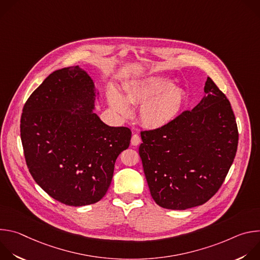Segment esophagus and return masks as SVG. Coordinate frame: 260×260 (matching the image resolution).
<instances>
[{"label": "esophagus", "instance_id": "1", "mask_svg": "<svg viewBox=\"0 0 260 260\" xmlns=\"http://www.w3.org/2000/svg\"><path fill=\"white\" fill-rule=\"evenodd\" d=\"M131 143H132V145H134V146H138V145L141 143V137H140L138 134H134L133 137H132Z\"/></svg>", "mask_w": 260, "mask_h": 260}]
</instances>
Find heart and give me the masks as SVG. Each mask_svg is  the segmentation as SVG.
Wrapping results in <instances>:
<instances>
[{
    "mask_svg": "<svg viewBox=\"0 0 260 260\" xmlns=\"http://www.w3.org/2000/svg\"><path fill=\"white\" fill-rule=\"evenodd\" d=\"M125 99L131 104L142 105L140 119L146 126L160 127L179 114L184 105L185 92L181 87L172 85L171 79L152 76L135 82L125 90ZM109 102L118 114L131 115L129 105L118 92L110 91Z\"/></svg>",
    "mask_w": 260,
    "mask_h": 260,
    "instance_id": "1",
    "label": "heart"
}]
</instances>
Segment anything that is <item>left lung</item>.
<instances>
[{"label":"left lung","mask_w":260,"mask_h":260,"mask_svg":"<svg viewBox=\"0 0 260 260\" xmlns=\"http://www.w3.org/2000/svg\"><path fill=\"white\" fill-rule=\"evenodd\" d=\"M207 94L168 124L142 131L139 147L144 173L155 203L185 210L208 202L234 162L239 132L231 103L208 77Z\"/></svg>","instance_id":"left-lung-1"}]
</instances>
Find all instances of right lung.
Wrapping results in <instances>:
<instances>
[{
	"label": "right lung",
	"mask_w": 260,
	"mask_h": 260,
	"mask_svg": "<svg viewBox=\"0 0 260 260\" xmlns=\"http://www.w3.org/2000/svg\"><path fill=\"white\" fill-rule=\"evenodd\" d=\"M94 84L79 66L53 72L25 102L20 137L27 169L54 200L74 207L104 198L132 132L92 112Z\"/></svg>",
	"instance_id": "1"
}]
</instances>
